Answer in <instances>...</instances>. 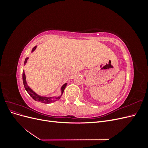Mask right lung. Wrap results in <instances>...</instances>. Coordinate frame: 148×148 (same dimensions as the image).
<instances>
[{"label":"right lung","mask_w":148,"mask_h":148,"mask_svg":"<svg viewBox=\"0 0 148 148\" xmlns=\"http://www.w3.org/2000/svg\"><path fill=\"white\" fill-rule=\"evenodd\" d=\"M37 46H34L33 49L32 50H31V52H33V51H34L36 50V49ZM29 57H26L25 59V63H24V65H26V62H27V60H28ZM23 84H24V86L25 88L26 89V91L28 92V93L29 95V96L33 98V99L36 101H38V102H42L44 103V104H49V103H51L53 102H55L57 100H59L60 97L62 96V95H63V92L64 89L65 88V87L66 86V83H65L64 84H63V86L61 87V95L59 96H53V97H46V96H40L39 95H38L37 93H36L32 89H31L27 84V82H26V75L25 73V71L23 70Z\"/></svg>","instance_id":"right-lung-1"}]
</instances>
